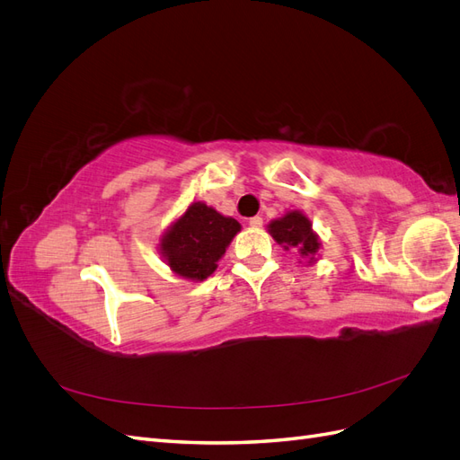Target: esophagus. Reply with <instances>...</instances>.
<instances>
[{
	"label": "esophagus",
	"instance_id": "1",
	"mask_svg": "<svg viewBox=\"0 0 460 460\" xmlns=\"http://www.w3.org/2000/svg\"><path fill=\"white\" fill-rule=\"evenodd\" d=\"M249 226H252V228H261L262 226V217H252V218H249Z\"/></svg>",
	"mask_w": 460,
	"mask_h": 460
}]
</instances>
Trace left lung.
<instances>
[{"label":"left lung","instance_id":"8db88e82","mask_svg":"<svg viewBox=\"0 0 460 460\" xmlns=\"http://www.w3.org/2000/svg\"><path fill=\"white\" fill-rule=\"evenodd\" d=\"M269 234L274 238L278 245H282L286 252L297 253L301 261H307L313 264L318 261V252L323 243H320L318 234L313 230V222L303 211H286L282 217H278L269 222L267 226Z\"/></svg>","mask_w":460,"mask_h":460}]
</instances>
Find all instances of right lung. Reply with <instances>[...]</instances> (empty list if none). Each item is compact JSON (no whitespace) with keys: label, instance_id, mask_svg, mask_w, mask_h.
<instances>
[{"label":"right lung","instance_id":"right-lung-1","mask_svg":"<svg viewBox=\"0 0 460 460\" xmlns=\"http://www.w3.org/2000/svg\"><path fill=\"white\" fill-rule=\"evenodd\" d=\"M242 225L203 201H193L159 238V253L184 280L203 282L211 276Z\"/></svg>","mask_w":460,"mask_h":460}]
</instances>
